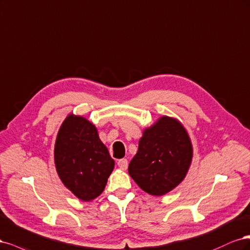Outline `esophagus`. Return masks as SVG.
<instances>
[{"mask_svg":"<svg viewBox=\"0 0 250 250\" xmlns=\"http://www.w3.org/2000/svg\"><path fill=\"white\" fill-rule=\"evenodd\" d=\"M117 165L120 169H123V170H125L127 168V160L126 159H120L117 161Z\"/></svg>","mask_w":250,"mask_h":250,"instance_id":"34e87169","label":"esophagus"}]
</instances>
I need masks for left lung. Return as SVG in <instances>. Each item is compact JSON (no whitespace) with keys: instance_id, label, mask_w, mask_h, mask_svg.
I'll use <instances>...</instances> for the list:
<instances>
[{"instance_id":"left-lung-1","label":"left lung","mask_w":250,"mask_h":250,"mask_svg":"<svg viewBox=\"0 0 250 250\" xmlns=\"http://www.w3.org/2000/svg\"><path fill=\"white\" fill-rule=\"evenodd\" d=\"M193 158L186 128L174 117L161 116L144 128L128 174L146 193L162 196L184 181Z\"/></svg>"}]
</instances>
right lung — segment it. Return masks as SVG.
Listing matches in <instances>:
<instances>
[{
	"instance_id": "add662e5",
	"label": "right lung",
	"mask_w": 250,
	"mask_h": 250,
	"mask_svg": "<svg viewBox=\"0 0 250 250\" xmlns=\"http://www.w3.org/2000/svg\"><path fill=\"white\" fill-rule=\"evenodd\" d=\"M54 161L64 186L83 201H91L102 194L115 165L96 126L72 113L58 131Z\"/></svg>"
}]
</instances>
